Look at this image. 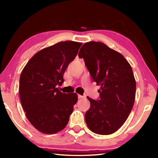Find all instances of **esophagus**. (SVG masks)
Segmentation results:
<instances>
[{"instance_id":"obj_1","label":"esophagus","mask_w":158,"mask_h":158,"mask_svg":"<svg viewBox=\"0 0 158 158\" xmlns=\"http://www.w3.org/2000/svg\"><path fill=\"white\" fill-rule=\"evenodd\" d=\"M84 98H85V96H81V95H79V94H78V98H79V99Z\"/></svg>"}]
</instances>
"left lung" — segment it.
<instances>
[{
    "mask_svg": "<svg viewBox=\"0 0 158 158\" xmlns=\"http://www.w3.org/2000/svg\"><path fill=\"white\" fill-rule=\"evenodd\" d=\"M98 89L100 98L87 97L90 108L85 119L94 133L109 135L125 123L135 103L136 81L132 67L126 58L100 42L89 41L79 50Z\"/></svg>",
    "mask_w": 158,
    "mask_h": 158,
    "instance_id": "1",
    "label": "left lung"
}]
</instances>
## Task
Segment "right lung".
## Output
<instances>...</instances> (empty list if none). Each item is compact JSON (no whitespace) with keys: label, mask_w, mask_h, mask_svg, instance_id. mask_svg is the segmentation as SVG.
<instances>
[{"label":"right lung","mask_w":158,"mask_h":158,"mask_svg":"<svg viewBox=\"0 0 158 158\" xmlns=\"http://www.w3.org/2000/svg\"><path fill=\"white\" fill-rule=\"evenodd\" d=\"M81 44L66 41L43 49L22 70L20 101L29 122L42 133H57L69 123L78 97L76 93L61 92L57 85H62L64 73Z\"/></svg>","instance_id":"obj_1"}]
</instances>
